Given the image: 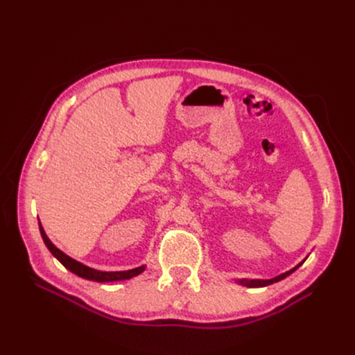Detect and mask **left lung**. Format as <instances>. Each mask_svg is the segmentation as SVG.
<instances>
[{
  "label": "left lung",
  "mask_w": 355,
  "mask_h": 355,
  "mask_svg": "<svg viewBox=\"0 0 355 355\" xmlns=\"http://www.w3.org/2000/svg\"><path fill=\"white\" fill-rule=\"evenodd\" d=\"M308 259V256L302 260V262H300L297 263L295 268H292V269H289L288 272H285V273H281V275H277V276H275V277H272V279H236V284L237 285H241V286H246V288H263V286H268V285H272V284H275V282H279V281H282V279H285L286 276H289L291 273H293L297 268H300L305 260Z\"/></svg>",
  "instance_id": "left-lung-1"
}]
</instances>
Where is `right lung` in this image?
<instances>
[{
    "instance_id": "add662e5",
    "label": "right lung",
    "mask_w": 355,
    "mask_h": 355,
    "mask_svg": "<svg viewBox=\"0 0 355 355\" xmlns=\"http://www.w3.org/2000/svg\"><path fill=\"white\" fill-rule=\"evenodd\" d=\"M39 227H40V233H42V237L44 240V243L47 246V249L51 252V254L59 260V262L66 268L69 269L70 272H73L74 275H78L83 279H89V281H95V282H116V281H126V279H130V277H135L138 275H141L144 270H145V265L142 266H138V268H134V269H129V270H121V272H103V270H98V269H93V268H89L80 262H78L76 259L70 257L69 254H66L63 250H60L58 246H54L51 243V240L47 237L42 223L39 220Z\"/></svg>"
}]
</instances>
